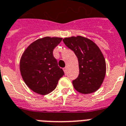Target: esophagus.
<instances>
[{
  "label": "esophagus",
  "mask_w": 126,
  "mask_h": 126,
  "mask_svg": "<svg viewBox=\"0 0 126 126\" xmlns=\"http://www.w3.org/2000/svg\"><path fill=\"white\" fill-rule=\"evenodd\" d=\"M63 71H64V72H65V74H67V67H65V68H63Z\"/></svg>",
  "instance_id": "34e87169"
}]
</instances>
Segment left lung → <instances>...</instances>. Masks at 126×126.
I'll return each mask as SVG.
<instances>
[{"label":"left lung","mask_w":126,"mask_h":126,"mask_svg":"<svg viewBox=\"0 0 126 126\" xmlns=\"http://www.w3.org/2000/svg\"><path fill=\"white\" fill-rule=\"evenodd\" d=\"M63 41L78 59L79 74L73 81L75 89L83 94L96 92L106 73V60L100 49L92 40L81 36L66 37Z\"/></svg>","instance_id":"left-lung-1"}]
</instances>
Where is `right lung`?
Returning a JSON list of instances; mask_svg holds the SVG:
<instances>
[{"instance_id":"1","label":"right lung","mask_w":126,"mask_h":126,"mask_svg":"<svg viewBox=\"0 0 126 126\" xmlns=\"http://www.w3.org/2000/svg\"><path fill=\"white\" fill-rule=\"evenodd\" d=\"M61 37H45L30 44L20 60L23 79L30 89L40 95H47L55 89L64 72L53 55Z\"/></svg>"}]
</instances>
